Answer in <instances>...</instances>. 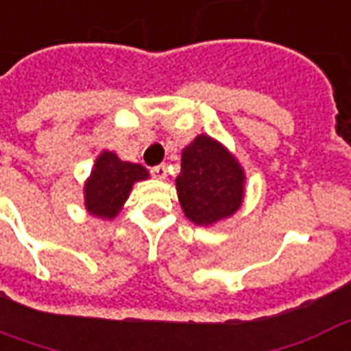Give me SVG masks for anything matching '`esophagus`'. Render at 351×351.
Returning <instances> with one entry per match:
<instances>
[{"label":"esophagus","mask_w":351,"mask_h":351,"mask_svg":"<svg viewBox=\"0 0 351 351\" xmlns=\"http://www.w3.org/2000/svg\"><path fill=\"white\" fill-rule=\"evenodd\" d=\"M150 173H152V176L158 178V180H165V178H167V167H165V165H156V167L150 169Z\"/></svg>","instance_id":"obj_1"}]
</instances>
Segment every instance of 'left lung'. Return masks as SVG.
I'll return each mask as SVG.
<instances>
[{"label": "left lung", "mask_w": 351, "mask_h": 351, "mask_svg": "<svg viewBox=\"0 0 351 351\" xmlns=\"http://www.w3.org/2000/svg\"><path fill=\"white\" fill-rule=\"evenodd\" d=\"M176 193L189 221L210 227L240 210L245 171L223 143L201 134L184 147Z\"/></svg>", "instance_id": "8db88e82"}]
</instances>
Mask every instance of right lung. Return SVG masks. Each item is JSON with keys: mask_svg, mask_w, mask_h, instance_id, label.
Listing matches in <instances>:
<instances>
[{"mask_svg": "<svg viewBox=\"0 0 351 351\" xmlns=\"http://www.w3.org/2000/svg\"><path fill=\"white\" fill-rule=\"evenodd\" d=\"M147 178L149 171L143 165L123 162L115 152L104 150L83 186L85 210L100 219H113L128 201L134 184Z\"/></svg>", "mask_w": 351, "mask_h": 351, "instance_id": "add662e5", "label": "right lung"}]
</instances>
